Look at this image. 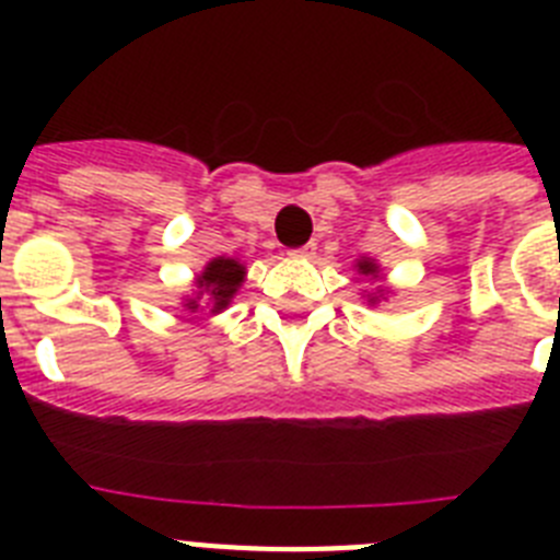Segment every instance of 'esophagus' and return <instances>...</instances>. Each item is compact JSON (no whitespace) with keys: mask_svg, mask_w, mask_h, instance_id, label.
I'll list each match as a JSON object with an SVG mask.
<instances>
[{"mask_svg":"<svg viewBox=\"0 0 560 560\" xmlns=\"http://www.w3.org/2000/svg\"><path fill=\"white\" fill-rule=\"evenodd\" d=\"M291 257H311L314 255V244H305V246H296V249L289 252Z\"/></svg>","mask_w":560,"mask_h":560,"instance_id":"obj_1","label":"esophagus"}]
</instances>
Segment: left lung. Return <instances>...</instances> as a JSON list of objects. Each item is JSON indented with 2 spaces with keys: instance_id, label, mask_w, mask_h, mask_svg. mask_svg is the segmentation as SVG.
I'll return each mask as SVG.
<instances>
[{
  "instance_id": "obj_1",
  "label": "left lung",
  "mask_w": 560,
  "mask_h": 560,
  "mask_svg": "<svg viewBox=\"0 0 560 560\" xmlns=\"http://www.w3.org/2000/svg\"><path fill=\"white\" fill-rule=\"evenodd\" d=\"M359 269H361V275H373L375 277V264H370V260H361Z\"/></svg>"
}]
</instances>
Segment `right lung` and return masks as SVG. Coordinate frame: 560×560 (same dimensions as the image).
Returning a JSON list of instances; mask_svg holds the SVG:
<instances>
[{
    "label": "right lung",
    "mask_w": 560,
    "mask_h": 560,
    "mask_svg": "<svg viewBox=\"0 0 560 560\" xmlns=\"http://www.w3.org/2000/svg\"><path fill=\"white\" fill-rule=\"evenodd\" d=\"M244 275H246L244 266L237 264V260H232V257H215V260H210L207 269L201 271L199 280H196L199 291H196L192 300H187V308L190 311L199 308L201 294H207V300L212 303V311L226 308L232 294L237 291V285L244 283Z\"/></svg>",
    "instance_id": "obj_1"
}]
</instances>
